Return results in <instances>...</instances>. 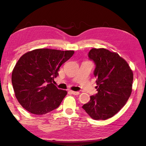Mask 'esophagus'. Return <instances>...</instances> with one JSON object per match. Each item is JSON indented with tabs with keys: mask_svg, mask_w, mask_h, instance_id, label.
I'll use <instances>...</instances> for the list:
<instances>
[{
	"mask_svg": "<svg viewBox=\"0 0 146 146\" xmlns=\"http://www.w3.org/2000/svg\"><path fill=\"white\" fill-rule=\"evenodd\" d=\"M70 92L71 93V94H73V95H78L80 94V93L78 92V91H70Z\"/></svg>",
	"mask_w": 146,
	"mask_h": 146,
	"instance_id": "obj_1",
	"label": "esophagus"
}]
</instances>
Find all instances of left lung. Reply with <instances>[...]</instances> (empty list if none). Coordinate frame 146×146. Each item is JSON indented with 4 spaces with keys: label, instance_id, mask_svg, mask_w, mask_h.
Returning a JSON list of instances; mask_svg holds the SVG:
<instances>
[{
    "label": "left lung",
    "instance_id": "left-lung-1",
    "mask_svg": "<svg viewBox=\"0 0 146 146\" xmlns=\"http://www.w3.org/2000/svg\"><path fill=\"white\" fill-rule=\"evenodd\" d=\"M95 64L94 75L98 93L82 108L95 120L114 116L129 99L132 91L133 71L118 53L104 48H92L88 53Z\"/></svg>",
    "mask_w": 146,
    "mask_h": 146
}]
</instances>
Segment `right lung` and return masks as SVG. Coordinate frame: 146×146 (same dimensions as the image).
<instances>
[{
  "mask_svg": "<svg viewBox=\"0 0 146 146\" xmlns=\"http://www.w3.org/2000/svg\"><path fill=\"white\" fill-rule=\"evenodd\" d=\"M74 51L36 49L19 58L12 72L15 95L23 107L35 115H44L57 108L67 91L54 85L60 66Z\"/></svg>",
  "mask_w": 146,
  "mask_h": 146,
  "instance_id": "obj_1",
  "label": "right lung"
}]
</instances>
